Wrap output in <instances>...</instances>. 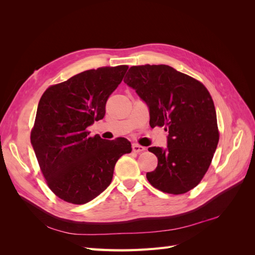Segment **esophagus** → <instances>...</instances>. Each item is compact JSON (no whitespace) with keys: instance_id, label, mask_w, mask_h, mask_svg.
I'll use <instances>...</instances> for the list:
<instances>
[{"instance_id":"1","label":"esophagus","mask_w":255,"mask_h":255,"mask_svg":"<svg viewBox=\"0 0 255 255\" xmlns=\"http://www.w3.org/2000/svg\"><path fill=\"white\" fill-rule=\"evenodd\" d=\"M132 150L133 152H136V153H140V152H143L145 150L144 146L138 144V143H133L132 145Z\"/></svg>"}]
</instances>
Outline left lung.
<instances>
[{
	"label": "left lung",
	"instance_id": "8db88e82",
	"mask_svg": "<svg viewBox=\"0 0 255 255\" xmlns=\"http://www.w3.org/2000/svg\"><path fill=\"white\" fill-rule=\"evenodd\" d=\"M127 75L125 83L149 106L151 128L168 130L165 150L149 148L158 163L146 179L163 192L185 194L203 179L219 141L210 92L201 82L167 65L133 66Z\"/></svg>",
	"mask_w": 255,
	"mask_h": 255
}]
</instances>
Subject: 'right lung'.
<instances>
[{
  "mask_svg": "<svg viewBox=\"0 0 255 255\" xmlns=\"http://www.w3.org/2000/svg\"><path fill=\"white\" fill-rule=\"evenodd\" d=\"M128 69H91L52 85L40 98L30 142L49 188L68 203L98 197L111 184L117 160L132 151L127 138L105 140L87 130L103 119L107 100Z\"/></svg>",
  "mask_w": 255,
  "mask_h": 255,
  "instance_id": "right-lung-1",
  "label": "right lung"
}]
</instances>
